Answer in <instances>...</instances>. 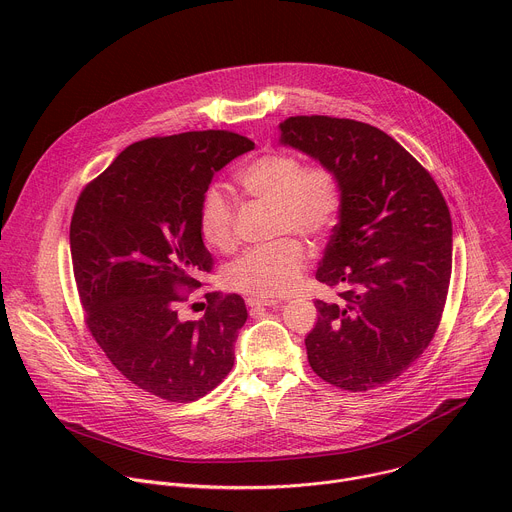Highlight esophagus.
I'll list each match as a JSON object with an SVG mask.
<instances>
[{
	"instance_id": "obj_1",
	"label": "esophagus",
	"mask_w": 512,
	"mask_h": 512,
	"mask_svg": "<svg viewBox=\"0 0 512 512\" xmlns=\"http://www.w3.org/2000/svg\"><path fill=\"white\" fill-rule=\"evenodd\" d=\"M281 302H275V300H259V298H249L247 300V306L253 310V308H269V306H279Z\"/></svg>"
}]
</instances>
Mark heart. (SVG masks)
I'll use <instances>...</instances> for the list:
<instances>
[{"mask_svg": "<svg viewBox=\"0 0 512 512\" xmlns=\"http://www.w3.org/2000/svg\"><path fill=\"white\" fill-rule=\"evenodd\" d=\"M239 186L253 198L273 206L275 235L298 233L318 243L336 221L340 194L332 172L324 166H302L291 154L271 152L249 162L237 174ZM198 225L204 241L231 253L237 247L233 206L225 192L210 186L200 202ZM306 265V249L296 237H281L243 253L227 271L233 289L259 300H273L294 291Z\"/></svg>", "mask_w": 512, "mask_h": 512, "instance_id": "obj_1", "label": "heart"}]
</instances>
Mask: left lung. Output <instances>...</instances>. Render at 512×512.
Returning <instances> with one entry per match:
<instances>
[{
	"label": "left lung",
	"mask_w": 512,
	"mask_h": 512,
	"mask_svg": "<svg viewBox=\"0 0 512 512\" xmlns=\"http://www.w3.org/2000/svg\"><path fill=\"white\" fill-rule=\"evenodd\" d=\"M279 143L336 178L340 218L316 279L342 285L316 300L308 362L344 391L383 387L429 346L452 275V218L429 172L385 131L354 119L289 117Z\"/></svg>",
	"instance_id": "obj_1"
}]
</instances>
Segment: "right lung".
I'll return each mask as SVG.
<instances>
[{
  "instance_id": "1",
  "label": "right lung",
  "mask_w": 512,
  "mask_h": 512,
  "mask_svg": "<svg viewBox=\"0 0 512 512\" xmlns=\"http://www.w3.org/2000/svg\"><path fill=\"white\" fill-rule=\"evenodd\" d=\"M253 148L231 131L131 143L72 214V269L93 338L125 379L166 401L204 397L233 369L243 298L212 291L204 316L184 322L178 291L212 269L198 225L212 176Z\"/></svg>"
}]
</instances>
